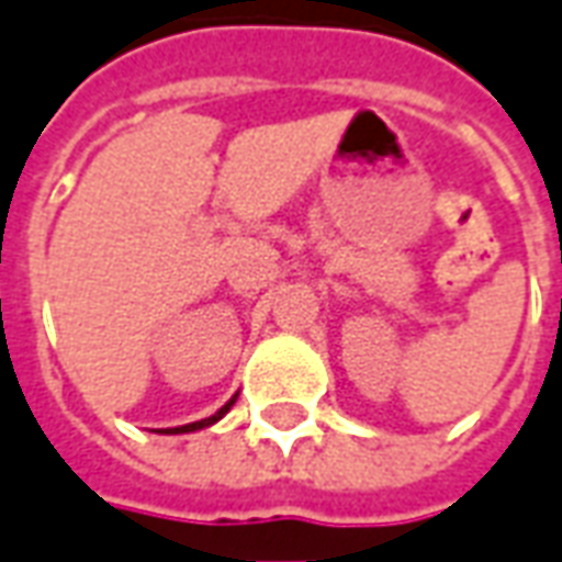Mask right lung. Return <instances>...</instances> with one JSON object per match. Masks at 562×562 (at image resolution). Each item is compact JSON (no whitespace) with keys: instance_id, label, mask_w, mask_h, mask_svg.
Instances as JSON below:
<instances>
[{"instance_id":"right-lung-1","label":"right lung","mask_w":562,"mask_h":562,"mask_svg":"<svg viewBox=\"0 0 562 562\" xmlns=\"http://www.w3.org/2000/svg\"><path fill=\"white\" fill-rule=\"evenodd\" d=\"M235 398H237V395H235ZM235 398H228V402H225V405H222L220 412L213 414V417H203V420H198V424H184V427H172V430H164V432H194V430H203V427H210V424H216L220 417H225V414H228V408L235 405Z\"/></svg>"}]
</instances>
